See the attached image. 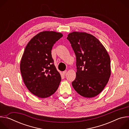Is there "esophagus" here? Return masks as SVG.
<instances>
[{
  "label": "esophagus",
  "instance_id": "1",
  "mask_svg": "<svg viewBox=\"0 0 129 129\" xmlns=\"http://www.w3.org/2000/svg\"><path fill=\"white\" fill-rule=\"evenodd\" d=\"M66 72H67V70H65V71H64L63 72V74L64 75H65L66 73Z\"/></svg>",
  "mask_w": 129,
  "mask_h": 129
}]
</instances>
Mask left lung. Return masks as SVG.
I'll return each mask as SVG.
<instances>
[{"instance_id": "8db88e82", "label": "left lung", "mask_w": 129, "mask_h": 129, "mask_svg": "<svg viewBox=\"0 0 129 129\" xmlns=\"http://www.w3.org/2000/svg\"><path fill=\"white\" fill-rule=\"evenodd\" d=\"M67 39L76 56V78L72 82L75 90L85 98L100 93L111 75L110 59L101 42L92 35L72 32Z\"/></svg>"}]
</instances>
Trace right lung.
Here are the masks:
<instances>
[{
	"label": "right lung",
	"mask_w": 129,
	"mask_h": 129,
	"mask_svg": "<svg viewBox=\"0 0 129 129\" xmlns=\"http://www.w3.org/2000/svg\"><path fill=\"white\" fill-rule=\"evenodd\" d=\"M63 35L45 31L38 34L27 44L20 63L23 82L31 93L40 98L53 94L61 80L54 64L51 49Z\"/></svg>",
	"instance_id": "1"
}]
</instances>
